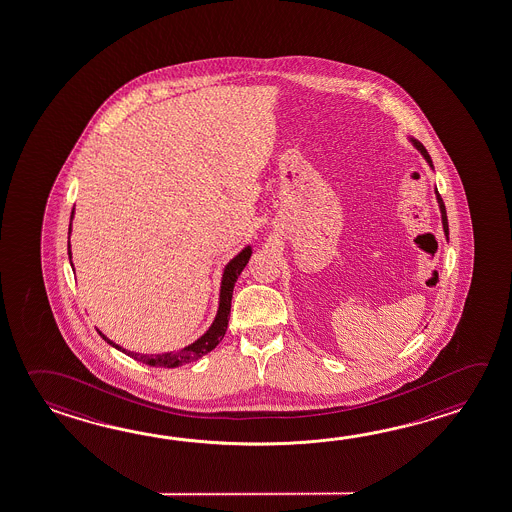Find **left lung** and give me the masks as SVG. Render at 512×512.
Listing matches in <instances>:
<instances>
[{"label": "left lung", "mask_w": 512, "mask_h": 512, "mask_svg": "<svg viewBox=\"0 0 512 512\" xmlns=\"http://www.w3.org/2000/svg\"><path fill=\"white\" fill-rule=\"evenodd\" d=\"M413 143H415L416 148L422 152V155H424L425 159H427V163L431 164L433 166V161H431V157H429V154H427V150H425L424 146L420 145L418 141H415L413 139ZM436 197H438V204H440V212H442V224H444V232L447 237H449V224H447V212H445V204L444 201H442V197H440V193L436 192Z\"/></svg>", "instance_id": "left-lung-1"}]
</instances>
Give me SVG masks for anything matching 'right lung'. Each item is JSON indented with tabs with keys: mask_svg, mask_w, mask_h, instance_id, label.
Masks as SVG:
<instances>
[{
	"mask_svg": "<svg viewBox=\"0 0 512 512\" xmlns=\"http://www.w3.org/2000/svg\"><path fill=\"white\" fill-rule=\"evenodd\" d=\"M68 257H70V244H68ZM251 248H244V250L233 259L228 262L224 275H222V286H221V300H219V311H217V317L213 320L212 328L208 329L204 333L203 337L199 340H195L192 346L181 349L177 353H163V355H139V353H132V351H126V349L119 348L117 344H114L112 340H108L103 333H99L101 337L107 340L110 346L121 349L125 355L139 360L143 364L148 366H163V367H175L181 366L184 362H192L197 358L203 357L206 353H210L219 342L222 337L226 335V328H228V320H230V308H232V293L235 282L239 279L241 271L246 268V264L250 261Z\"/></svg>",
	"mask_w": 512,
	"mask_h": 512,
	"instance_id": "add662e5",
	"label": "right lung"
}]
</instances>
